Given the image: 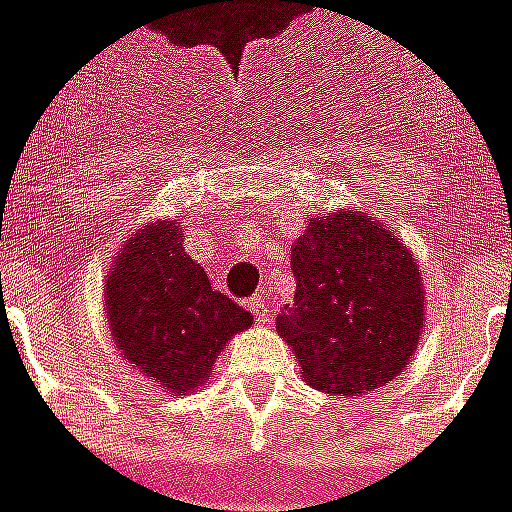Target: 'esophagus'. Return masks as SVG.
Wrapping results in <instances>:
<instances>
[{
  "instance_id": "obj_1",
  "label": "esophagus",
  "mask_w": 512,
  "mask_h": 512,
  "mask_svg": "<svg viewBox=\"0 0 512 512\" xmlns=\"http://www.w3.org/2000/svg\"><path fill=\"white\" fill-rule=\"evenodd\" d=\"M250 312H253L259 321H267V318H270V310H267V304H264L262 296H256L253 301H250Z\"/></svg>"
}]
</instances>
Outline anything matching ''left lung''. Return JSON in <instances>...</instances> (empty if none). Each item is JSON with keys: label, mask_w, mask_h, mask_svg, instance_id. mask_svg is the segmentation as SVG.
I'll use <instances>...</instances> for the list:
<instances>
[{"label": "left lung", "mask_w": 512, "mask_h": 512, "mask_svg": "<svg viewBox=\"0 0 512 512\" xmlns=\"http://www.w3.org/2000/svg\"><path fill=\"white\" fill-rule=\"evenodd\" d=\"M296 301L276 318L301 377L327 394L386 386L423 329L420 270L392 231L358 211L312 219L290 253Z\"/></svg>", "instance_id": "left-lung-1"}]
</instances>
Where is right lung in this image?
<instances>
[{"instance_id":"add662e5","label":"right lung","mask_w":512,"mask_h":512,"mask_svg":"<svg viewBox=\"0 0 512 512\" xmlns=\"http://www.w3.org/2000/svg\"><path fill=\"white\" fill-rule=\"evenodd\" d=\"M106 312L120 355L174 394L200 389L222 346L253 324L185 253L177 222L129 239L106 281Z\"/></svg>"}]
</instances>
